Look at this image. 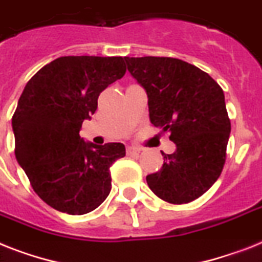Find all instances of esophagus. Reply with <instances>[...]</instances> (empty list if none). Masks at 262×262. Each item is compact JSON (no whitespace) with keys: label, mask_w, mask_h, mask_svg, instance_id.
Masks as SVG:
<instances>
[{"label":"esophagus","mask_w":262,"mask_h":262,"mask_svg":"<svg viewBox=\"0 0 262 262\" xmlns=\"http://www.w3.org/2000/svg\"><path fill=\"white\" fill-rule=\"evenodd\" d=\"M140 150H141V149L135 148V146H127V148H126L127 156H135V155H138V153H140Z\"/></svg>","instance_id":"34e87169"}]
</instances>
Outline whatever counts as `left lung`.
Returning a JSON list of instances; mask_svg holds the SVG:
<instances>
[{
	"mask_svg": "<svg viewBox=\"0 0 262 262\" xmlns=\"http://www.w3.org/2000/svg\"><path fill=\"white\" fill-rule=\"evenodd\" d=\"M127 71L148 95L149 120L169 133L176 150L146 176L157 196L173 205L202 196L226 160L230 120L225 94L211 76L173 57H125Z\"/></svg>",
	"mask_w": 262,
	"mask_h": 262,
	"instance_id": "1",
	"label": "left lung"
}]
</instances>
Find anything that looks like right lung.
<instances>
[{"label": "right lung", "instance_id": "right-lung-1", "mask_svg": "<svg viewBox=\"0 0 262 262\" xmlns=\"http://www.w3.org/2000/svg\"><path fill=\"white\" fill-rule=\"evenodd\" d=\"M125 57L63 56L32 76L12 118L16 159L35 192L57 211H93L112 190L110 167L125 145L98 146L79 136L98 97L125 75Z\"/></svg>", "mask_w": 262, "mask_h": 262}]
</instances>
